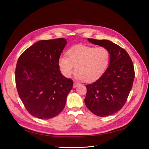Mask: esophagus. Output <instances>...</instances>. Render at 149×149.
Listing matches in <instances>:
<instances>
[{
	"mask_svg": "<svg viewBox=\"0 0 149 149\" xmlns=\"http://www.w3.org/2000/svg\"><path fill=\"white\" fill-rule=\"evenodd\" d=\"M79 85H80V84L77 83V82H74V85H73V87H74V88H76L77 86Z\"/></svg>",
	"mask_w": 149,
	"mask_h": 149,
	"instance_id": "34e87169",
	"label": "esophagus"
}]
</instances>
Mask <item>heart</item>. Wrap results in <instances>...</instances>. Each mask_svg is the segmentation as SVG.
I'll return each instance as SVG.
<instances>
[{
  "label": "heart",
  "instance_id": "obj_1",
  "mask_svg": "<svg viewBox=\"0 0 149 149\" xmlns=\"http://www.w3.org/2000/svg\"><path fill=\"white\" fill-rule=\"evenodd\" d=\"M68 58L61 56L58 60L59 68L65 77L69 78L73 73L78 80L91 82L100 79L106 72L110 61L111 53L105 47H92L76 45L67 53Z\"/></svg>",
  "mask_w": 149,
  "mask_h": 149
}]
</instances>
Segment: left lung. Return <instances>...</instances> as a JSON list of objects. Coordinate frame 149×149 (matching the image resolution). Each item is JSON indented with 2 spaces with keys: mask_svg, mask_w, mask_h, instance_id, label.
Instances as JSON below:
<instances>
[{
  "mask_svg": "<svg viewBox=\"0 0 149 149\" xmlns=\"http://www.w3.org/2000/svg\"><path fill=\"white\" fill-rule=\"evenodd\" d=\"M90 43L107 48L111 53L109 67L101 77L87 85L85 105L100 117H106L123 107L134 79L133 62L125 49L108 40L88 38Z\"/></svg>",
  "mask_w": 149,
  "mask_h": 149,
  "instance_id": "left-lung-1",
  "label": "left lung"
}]
</instances>
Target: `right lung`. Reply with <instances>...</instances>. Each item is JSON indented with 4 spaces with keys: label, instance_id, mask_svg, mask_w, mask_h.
I'll use <instances>...</instances> for the list:
<instances>
[{
    "label": "right lung",
    "instance_id": "add662e5",
    "mask_svg": "<svg viewBox=\"0 0 149 149\" xmlns=\"http://www.w3.org/2000/svg\"><path fill=\"white\" fill-rule=\"evenodd\" d=\"M65 38L40 40L19 56L15 70L16 86L21 100L32 116L53 118L63 111L73 81L65 78L58 60L67 44Z\"/></svg>",
    "mask_w": 149,
    "mask_h": 149
}]
</instances>
